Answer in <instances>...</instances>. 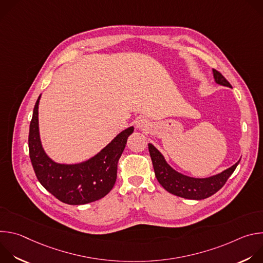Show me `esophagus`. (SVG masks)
Returning <instances> with one entry per match:
<instances>
[{"mask_svg": "<svg viewBox=\"0 0 263 263\" xmlns=\"http://www.w3.org/2000/svg\"><path fill=\"white\" fill-rule=\"evenodd\" d=\"M136 128L140 130H147L149 128V123L145 118H139L136 120Z\"/></svg>", "mask_w": 263, "mask_h": 263, "instance_id": "obj_1", "label": "esophagus"}]
</instances>
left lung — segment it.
<instances>
[{"instance_id": "left-lung-1", "label": "left lung", "mask_w": 263, "mask_h": 263, "mask_svg": "<svg viewBox=\"0 0 263 263\" xmlns=\"http://www.w3.org/2000/svg\"><path fill=\"white\" fill-rule=\"evenodd\" d=\"M213 77L217 84L232 87L228 80L216 69H213ZM148 152L153 162L155 176L163 189L172 195L190 200H203L218 192L240 161L218 175L199 179L182 175L173 170L166 163L162 154L151 143H148Z\"/></svg>"}]
</instances>
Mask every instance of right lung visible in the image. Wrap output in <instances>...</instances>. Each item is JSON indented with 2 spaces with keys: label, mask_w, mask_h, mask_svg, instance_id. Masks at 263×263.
Masks as SVG:
<instances>
[{
  "label": "right lung",
  "mask_w": 263,
  "mask_h": 263,
  "mask_svg": "<svg viewBox=\"0 0 263 263\" xmlns=\"http://www.w3.org/2000/svg\"><path fill=\"white\" fill-rule=\"evenodd\" d=\"M37 99L29 130V155L35 175L45 189L59 201L69 205H83L104 198L117 181L118 162L134 131L130 127L121 132L100 153L78 164L54 162L45 153L39 129Z\"/></svg>",
  "instance_id": "1"
}]
</instances>
